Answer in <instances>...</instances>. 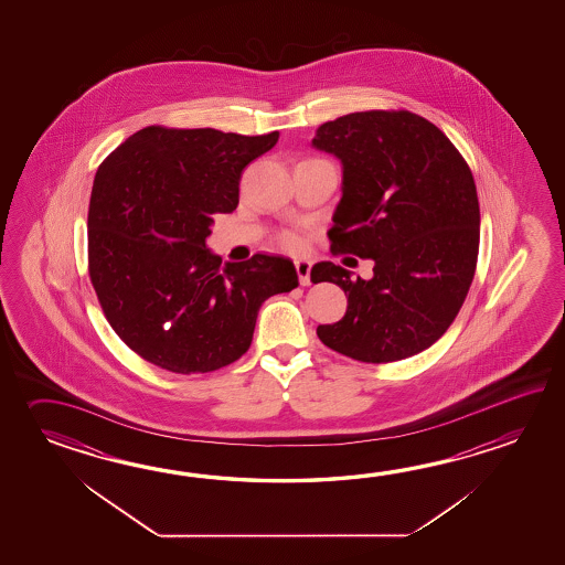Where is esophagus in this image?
I'll return each instance as SVG.
<instances>
[{
  "instance_id": "obj_1",
  "label": "esophagus",
  "mask_w": 565,
  "mask_h": 565,
  "mask_svg": "<svg viewBox=\"0 0 565 565\" xmlns=\"http://www.w3.org/2000/svg\"><path fill=\"white\" fill-rule=\"evenodd\" d=\"M295 268H297L300 285L309 287L311 285V263L309 260H297Z\"/></svg>"
}]
</instances>
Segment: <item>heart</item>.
<instances>
[{
	"mask_svg": "<svg viewBox=\"0 0 565 565\" xmlns=\"http://www.w3.org/2000/svg\"><path fill=\"white\" fill-rule=\"evenodd\" d=\"M278 242L288 253H300L305 248V241H302V236H299L297 232H282L278 236Z\"/></svg>",
	"mask_w": 565,
	"mask_h": 565,
	"instance_id": "heart-1",
	"label": "heart"
}]
</instances>
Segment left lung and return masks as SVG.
Returning a JSON list of instances; mask_svg holds the SVG:
<instances>
[{
	"instance_id": "left-lung-1",
	"label": "left lung",
	"mask_w": 565,
	"mask_h": 565,
	"mask_svg": "<svg viewBox=\"0 0 565 565\" xmlns=\"http://www.w3.org/2000/svg\"><path fill=\"white\" fill-rule=\"evenodd\" d=\"M312 147L343 166L331 250L373 260L370 280H351L333 263L312 266V282L348 295L345 317L319 324L317 335L351 360L412 358L445 335L475 277L480 212L469 166L445 132L409 110L329 120Z\"/></svg>"
}]
</instances>
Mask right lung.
<instances>
[{
  "instance_id": "obj_1",
  "label": "right lung",
  "mask_w": 565,
  "mask_h": 565,
  "mask_svg": "<svg viewBox=\"0 0 565 565\" xmlns=\"http://www.w3.org/2000/svg\"><path fill=\"white\" fill-rule=\"evenodd\" d=\"M277 141L278 131L151 125L96 169L90 282L115 333L157 367L207 373L241 360L263 302L299 287L288 258L254 254L222 266L205 246L214 216L238 205L244 168Z\"/></svg>"
}]
</instances>
